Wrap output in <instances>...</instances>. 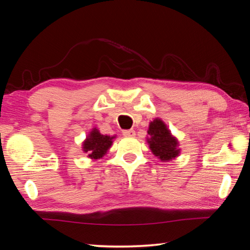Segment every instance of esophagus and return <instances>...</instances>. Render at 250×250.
Instances as JSON below:
<instances>
[{
	"label": "esophagus",
	"instance_id": "34e87169",
	"mask_svg": "<svg viewBox=\"0 0 250 250\" xmlns=\"http://www.w3.org/2000/svg\"><path fill=\"white\" fill-rule=\"evenodd\" d=\"M122 134L125 135V137H134L135 135V131L130 129V130H124L122 131Z\"/></svg>",
	"mask_w": 250,
	"mask_h": 250
}]
</instances>
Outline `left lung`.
Segmentation results:
<instances>
[{"mask_svg": "<svg viewBox=\"0 0 250 250\" xmlns=\"http://www.w3.org/2000/svg\"><path fill=\"white\" fill-rule=\"evenodd\" d=\"M147 134L150 135V138L146 139L147 143L152 153L156 158L166 162L179 156L180 149L177 147L179 141L175 137H173L167 125L159 118L150 122Z\"/></svg>", "mask_w": 250, "mask_h": 250, "instance_id": "8db88e82", "label": "left lung"}]
</instances>
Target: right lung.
I'll use <instances>...</instances> for the list:
<instances>
[{
	"label": "right lung",
	"mask_w": 250,
	"mask_h": 250,
	"mask_svg": "<svg viewBox=\"0 0 250 250\" xmlns=\"http://www.w3.org/2000/svg\"><path fill=\"white\" fill-rule=\"evenodd\" d=\"M115 138L116 137L101 134L98 129L94 128L88 134L86 140L83 142V151L88 153V158L94 160L101 159L104 154H107Z\"/></svg>",
	"instance_id": "obj_1"
}]
</instances>
